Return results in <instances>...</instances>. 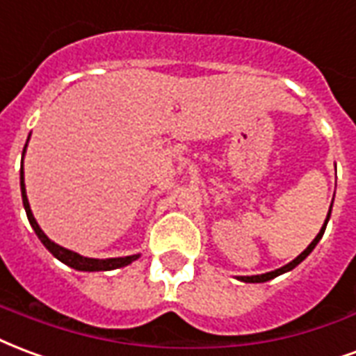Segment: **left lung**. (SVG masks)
Listing matches in <instances>:
<instances>
[{"mask_svg": "<svg viewBox=\"0 0 356 356\" xmlns=\"http://www.w3.org/2000/svg\"><path fill=\"white\" fill-rule=\"evenodd\" d=\"M334 202V200H332ZM330 213H332V204H330V209H328V215H326V220L325 225H323V228H321V232H318L317 236H315V239H313L312 243L307 245V249H305L304 252H300L296 259L292 260V262H289L286 266H283V268H277V270H273V272H268V273H260V275H241V277H238L239 281H245V283H266V281H270V279L277 277V275H283V273L291 272V270H294L296 266L302 262V260L307 259V254L315 249V245L321 241V238H323V234H325V228L326 225H328V218H330Z\"/></svg>", "mask_w": 356, "mask_h": 356, "instance_id": "left-lung-1", "label": "left lung"}]
</instances>
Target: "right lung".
Listing matches in <instances>:
<instances>
[{
	"label": "right lung",
	"mask_w": 356,
	"mask_h": 356,
	"mask_svg": "<svg viewBox=\"0 0 356 356\" xmlns=\"http://www.w3.org/2000/svg\"><path fill=\"white\" fill-rule=\"evenodd\" d=\"M30 139V138H28ZM26 147H28V141L24 145L22 151V170H20V191H22V204L24 209H26V215H28V220H30L31 228L38 234V238L41 239V243L52 252V257H56L60 262H64L65 266H70L73 270H79V272H109V270H117V268H124V266L131 264L134 260L139 259V254H130V257H118V259H88V257H83L79 252H73L65 247H60L58 243H54L52 239H49V236L41 230V226L38 225V220L33 217V213L30 209V202H28V196H26V185H24V154H26Z\"/></svg>",
	"instance_id": "obj_1"
}]
</instances>
